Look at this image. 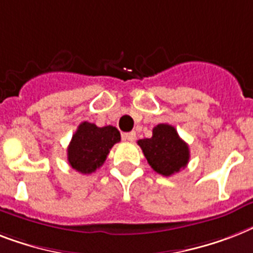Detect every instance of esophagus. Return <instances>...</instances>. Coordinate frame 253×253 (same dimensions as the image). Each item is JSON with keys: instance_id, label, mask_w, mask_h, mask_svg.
<instances>
[{"instance_id": "34e87169", "label": "esophagus", "mask_w": 253, "mask_h": 253, "mask_svg": "<svg viewBox=\"0 0 253 253\" xmlns=\"http://www.w3.org/2000/svg\"><path fill=\"white\" fill-rule=\"evenodd\" d=\"M122 137L127 141H133L136 139V132L135 131H131V132H125L122 135Z\"/></svg>"}]
</instances>
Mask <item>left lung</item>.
<instances>
[{"mask_svg":"<svg viewBox=\"0 0 253 253\" xmlns=\"http://www.w3.org/2000/svg\"><path fill=\"white\" fill-rule=\"evenodd\" d=\"M148 164L161 175L170 176L184 169L190 160V149L173 126L160 123L149 139L137 141Z\"/></svg>","mask_w":253,"mask_h":253,"instance_id":"obj_1","label":"left lung"}]
</instances>
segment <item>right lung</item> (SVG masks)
Returning a JSON list of instances; mask_svg holds the SVG:
<instances>
[{"label":"right lung","instance_id":"right-lung-1","mask_svg":"<svg viewBox=\"0 0 253 253\" xmlns=\"http://www.w3.org/2000/svg\"><path fill=\"white\" fill-rule=\"evenodd\" d=\"M118 141L121 133L116 127H97L94 123L82 122L67 148V161L79 173L91 174L102 166Z\"/></svg>","mask_w":253,"mask_h":253}]
</instances>
